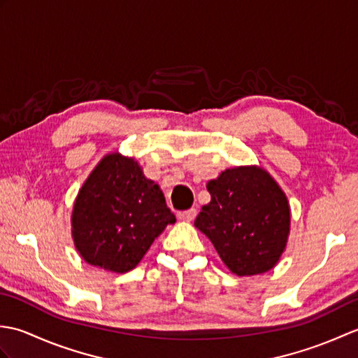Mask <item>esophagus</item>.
<instances>
[{"mask_svg": "<svg viewBox=\"0 0 358 358\" xmlns=\"http://www.w3.org/2000/svg\"><path fill=\"white\" fill-rule=\"evenodd\" d=\"M196 217V209H187L183 212H178V218L183 220V222H192V220Z\"/></svg>", "mask_w": 358, "mask_h": 358, "instance_id": "34e87169", "label": "esophagus"}]
</instances>
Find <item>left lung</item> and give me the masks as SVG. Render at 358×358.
I'll use <instances>...</instances> for the list:
<instances>
[{
	"instance_id": "left-lung-1",
	"label": "left lung",
	"mask_w": 358,
	"mask_h": 358,
	"mask_svg": "<svg viewBox=\"0 0 358 358\" xmlns=\"http://www.w3.org/2000/svg\"><path fill=\"white\" fill-rule=\"evenodd\" d=\"M195 227L212 241L229 271L238 277L272 269L285 252L291 209L285 192L258 166L226 169L206 185Z\"/></svg>"
}]
</instances>
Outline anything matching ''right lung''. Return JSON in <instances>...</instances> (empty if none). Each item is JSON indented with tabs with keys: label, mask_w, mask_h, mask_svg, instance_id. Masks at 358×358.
Here are the masks:
<instances>
[{
	"label": "right lung",
	"mask_w": 358,
	"mask_h": 358,
	"mask_svg": "<svg viewBox=\"0 0 358 358\" xmlns=\"http://www.w3.org/2000/svg\"><path fill=\"white\" fill-rule=\"evenodd\" d=\"M175 215L162 189L144 177L134 158L106 155L80 189L72 210L75 248L89 264L124 273L144 254Z\"/></svg>",
	"instance_id": "right-lung-1"
}]
</instances>
